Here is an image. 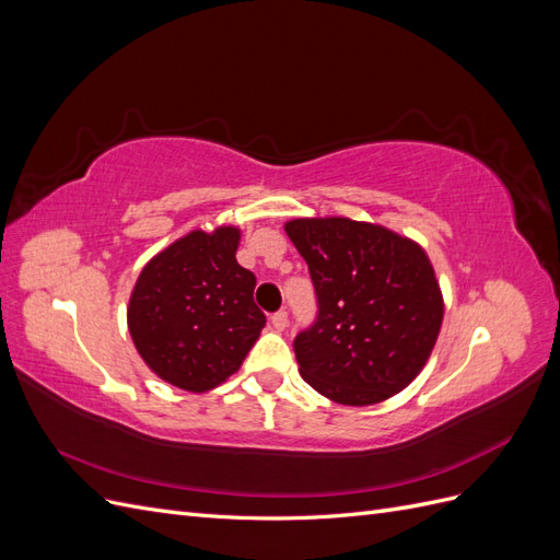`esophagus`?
I'll use <instances>...</instances> for the list:
<instances>
[{"label": "esophagus", "mask_w": 560, "mask_h": 560, "mask_svg": "<svg viewBox=\"0 0 560 560\" xmlns=\"http://www.w3.org/2000/svg\"><path fill=\"white\" fill-rule=\"evenodd\" d=\"M270 325H273V329L282 331L287 327V311H278V313L270 315Z\"/></svg>", "instance_id": "34e87169"}]
</instances>
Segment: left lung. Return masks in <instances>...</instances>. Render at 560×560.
<instances>
[{
	"instance_id": "left-lung-1",
	"label": "left lung",
	"mask_w": 560,
	"mask_h": 560,
	"mask_svg": "<svg viewBox=\"0 0 560 560\" xmlns=\"http://www.w3.org/2000/svg\"><path fill=\"white\" fill-rule=\"evenodd\" d=\"M287 235L308 264L317 315L296 334L301 378L338 404L393 397L425 366L444 301L428 254L346 217L294 219Z\"/></svg>"
}]
</instances>
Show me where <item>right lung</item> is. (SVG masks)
Wrapping results in <instances>:
<instances>
[{
  "label": "right lung",
  "mask_w": 560,
  "mask_h": 560,
  "mask_svg": "<svg viewBox=\"0 0 560 560\" xmlns=\"http://www.w3.org/2000/svg\"><path fill=\"white\" fill-rule=\"evenodd\" d=\"M241 231H191L151 259L128 306L132 343L156 376L206 393L241 369L266 315L252 270L235 261Z\"/></svg>",
  "instance_id": "1"
}]
</instances>
